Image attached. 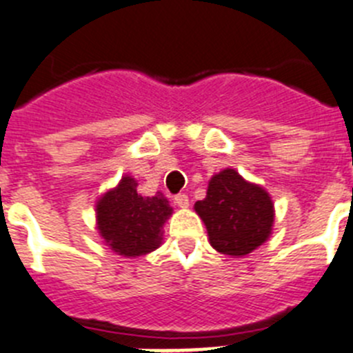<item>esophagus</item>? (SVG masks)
Wrapping results in <instances>:
<instances>
[{"mask_svg":"<svg viewBox=\"0 0 353 353\" xmlns=\"http://www.w3.org/2000/svg\"><path fill=\"white\" fill-rule=\"evenodd\" d=\"M174 203H176L177 207H181V208H186L188 205H190V198H188V194L179 193V194H176V196H174Z\"/></svg>","mask_w":353,"mask_h":353,"instance_id":"obj_1","label":"esophagus"}]
</instances>
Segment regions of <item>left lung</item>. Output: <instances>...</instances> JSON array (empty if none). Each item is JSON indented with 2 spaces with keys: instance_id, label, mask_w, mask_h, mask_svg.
Masks as SVG:
<instances>
[{
  "instance_id": "8db88e82",
  "label": "left lung",
  "mask_w": 353,
  "mask_h": 353,
  "mask_svg": "<svg viewBox=\"0 0 353 353\" xmlns=\"http://www.w3.org/2000/svg\"><path fill=\"white\" fill-rule=\"evenodd\" d=\"M210 245L225 255L241 256L269 238L274 208L269 194L236 170L225 169L208 183L207 196L194 203Z\"/></svg>"
}]
</instances>
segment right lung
<instances>
[{
    "label": "right lung",
    "mask_w": 353,
    "mask_h": 353,
    "mask_svg": "<svg viewBox=\"0 0 353 353\" xmlns=\"http://www.w3.org/2000/svg\"><path fill=\"white\" fill-rule=\"evenodd\" d=\"M138 183L125 176L97 205L98 229L112 250L124 256L153 252L162 243V225L172 214L162 193L141 196Z\"/></svg>",
    "instance_id": "1"
}]
</instances>
